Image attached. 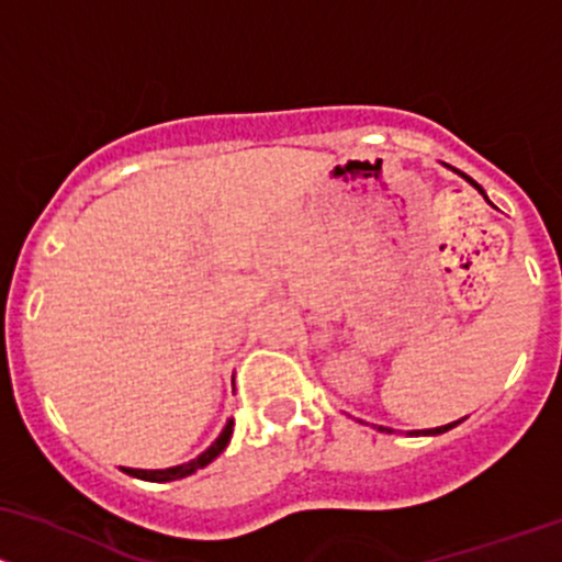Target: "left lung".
Listing matches in <instances>:
<instances>
[{"label":"left lung","instance_id":"left-lung-1","mask_svg":"<svg viewBox=\"0 0 562 562\" xmlns=\"http://www.w3.org/2000/svg\"><path fill=\"white\" fill-rule=\"evenodd\" d=\"M452 170H454V167H452ZM457 172V176H462V178H465V181L468 183H471V187L473 189H476V192L479 194H482L484 196V200H487V194H484V189L482 187H479V183L476 181H473V178L471 176H465V172H460V170H454ZM490 202V200H487ZM462 419H465V416H462ZM462 419H457V422H449V425H441V427H430V430H414L416 432V436H441V432H447V430H452V427H457V425H460V422ZM379 430L381 432H392L390 430V427H379Z\"/></svg>","mask_w":562,"mask_h":562}]
</instances>
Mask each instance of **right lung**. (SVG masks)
I'll list each match as a JSON object with an SVG mask.
<instances>
[{"label":"right lung","mask_w":562,"mask_h":562,"mask_svg":"<svg viewBox=\"0 0 562 562\" xmlns=\"http://www.w3.org/2000/svg\"><path fill=\"white\" fill-rule=\"evenodd\" d=\"M233 427H235V422L227 419V425H224V430L218 432L216 441H213L211 447L205 449V452L196 454L194 460L181 462V465L156 468V471H146V468H121V471L130 473V476H135V479H143V482H159V484L161 482H176V479H187V476H192L194 471H200V468L211 465V462L216 460V457L222 454L224 449H227L229 438H233Z\"/></svg>","instance_id":"obj_1"}]
</instances>
